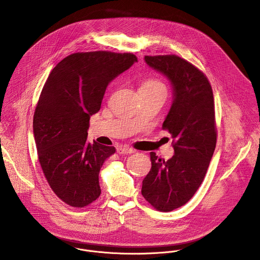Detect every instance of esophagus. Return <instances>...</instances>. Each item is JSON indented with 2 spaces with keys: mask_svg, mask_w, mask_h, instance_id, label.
I'll return each mask as SVG.
<instances>
[{
  "mask_svg": "<svg viewBox=\"0 0 260 260\" xmlns=\"http://www.w3.org/2000/svg\"><path fill=\"white\" fill-rule=\"evenodd\" d=\"M134 152H136V150L133 149V148H128V147H124V146H120L117 148L118 154H131Z\"/></svg>",
  "mask_w": 260,
  "mask_h": 260,
  "instance_id": "34e87169",
  "label": "esophagus"
}]
</instances>
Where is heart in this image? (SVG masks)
<instances>
[{
    "label": "heart",
    "instance_id": "heart-1",
    "mask_svg": "<svg viewBox=\"0 0 260 260\" xmlns=\"http://www.w3.org/2000/svg\"><path fill=\"white\" fill-rule=\"evenodd\" d=\"M142 88H164V89H166V86L160 80L150 78V79H147L146 81H144V83L142 84Z\"/></svg>",
    "mask_w": 260,
    "mask_h": 260
}]
</instances>
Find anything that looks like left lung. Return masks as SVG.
Masks as SVG:
<instances>
[{
	"instance_id": "1",
	"label": "left lung",
	"mask_w": 260,
	"mask_h": 260,
	"mask_svg": "<svg viewBox=\"0 0 260 260\" xmlns=\"http://www.w3.org/2000/svg\"><path fill=\"white\" fill-rule=\"evenodd\" d=\"M145 61L173 86L162 128L172 136L175 154L166 161L150 153L152 167L143 180L142 196L157 211L170 212L186 204L206 176L217 142L214 96L207 76L184 58L146 55Z\"/></svg>"
}]
</instances>
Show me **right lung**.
<instances>
[{
    "mask_svg": "<svg viewBox=\"0 0 260 260\" xmlns=\"http://www.w3.org/2000/svg\"><path fill=\"white\" fill-rule=\"evenodd\" d=\"M133 53H73L51 71L34 114V137L44 176L67 205L84 208L101 194L100 170L115 147L87 141L89 119L108 84L129 69Z\"/></svg>",
    "mask_w": 260,
    "mask_h": 260,
    "instance_id": "right-lung-1",
    "label": "right lung"
}]
</instances>
